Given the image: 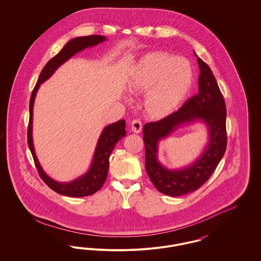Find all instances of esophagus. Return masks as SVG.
<instances>
[{
	"label": "esophagus",
	"instance_id": "1",
	"mask_svg": "<svg viewBox=\"0 0 261 261\" xmlns=\"http://www.w3.org/2000/svg\"><path fill=\"white\" fill-rule=\"evenodd\" d=\"M131 130L134 133H140L142 131V122L139 119H133L131 122Z\"/></svg>",
	"mask_w": 261,
	"mask_h": 261
}]
</instances>
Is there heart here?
Here are the masks:
<instances>
[{
	"instance_id": "b5f03b06",
	"label": "heart",
	"mask_w": 261,
	"mask_h": 261,
	"mask_svg": "<svg viewBox=\"0 0 261 261\" xmlns=\"http://www.w3.org/2000/svg\"><path fill=\"white\" fill-rule=\"evenodd\" d=\"M193 76V68L185 59L150 53L137 63L129 90L142 93L148 89L144 98L145 112L159 119L170 114L186 98Z\"/></svg>"
}]
</instances>
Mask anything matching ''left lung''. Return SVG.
Masks as SVG:
<instances>
[{
    "mask_svg": "<svg viewBox=\"0 0 261 261\" xmlns=\"http://www.w3.org/2000/svg\"><path fill=\"white\" fill-rule=\"evenodd\" d=\"M199 93L177 111L143 128L146 170L150 181L161 193L180 197L202 186L214 172L227 147L226 105L223 95L210 66L198 58ZM195 120L203 121L209 128L210 142L198 161L180 171H169L157 160V144L178 125Z\"/></svg>",
    "mask_w": 261,
    "mask_h": 261,
    "instance_id": "1",
    "label": "left lung"
}]
</instances>
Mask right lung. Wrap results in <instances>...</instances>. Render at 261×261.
I'll list each match as a JSON object with an SVG mask.
<instances>
[{
	"instance_id": "add662e5",
	"label": "right lung",
	"mask_w": 261,
	"mask_h": 261,
	"mask_svg": "<svg viewBox=\"0 0 261 261\" xmlns=\"http://www.w3.org/2000/svg\"><path fill=\"white\" fill-rule=\"evenodd\" d=\"M106 37L101 35H90L85 37H77L70 40L60 53H58L53 59H50L47 64L42 69L40 76L38 78L37 83L32 91L31 98L29 101V123L27 129V143L28 147L32 153L33 160L35 162L38 173L42 180L46 183V185L57 192L60 195L66 197H87L98 192L106 182L108 172H109V159L114 149L117 142L126 135L125 130V120L121 119L115 123L108 125L100 136L96 147L95 154L92 161L90 169L83 176L75 179L68 183H60L50 178L44 172L40 163L38 162L32 140V119H33V105L36 97L38 89L40 85L49 79L53 73L62 65L63 62H66L75 54L80 50H84L88 47L96 46L99 43L103 42Z\"/></svg>"
}]
</instances>
